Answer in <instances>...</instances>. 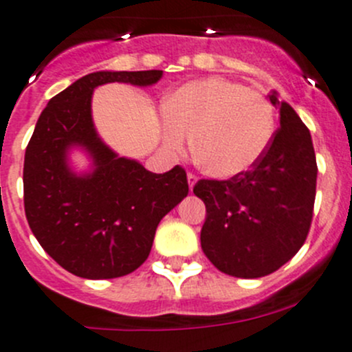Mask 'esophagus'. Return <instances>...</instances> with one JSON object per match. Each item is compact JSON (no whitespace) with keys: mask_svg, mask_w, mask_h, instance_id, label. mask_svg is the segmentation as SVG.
<instances>
[{"mask_svg":"<svg viewBox=\"0 0 352 352\" xmlns=\"http://www.w3.org/2000/svg\"><path fill=\"white\" fill-rule=\"evenodd\" d=\"M187 182H189V189L192 190L194 186H196V182H197V175H196V173H192V172L187 173Z\"/></svg>","mask_w":352,"mask_h":352,"instance_id":"1","label":"esophagus"}]
</instances>
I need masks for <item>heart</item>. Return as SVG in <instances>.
<instances>
[{
  "label": "heart",
  "mask_w": 352,
  "mask_h": 352,
  "mask_svg": "<svg viewBox=\"0 0 352 352\" xmlns=\"http://www.w3.org/2000/svg\"><path fill=\"white\" fill-rule=\"evenodd\" d=\"M163 141L182 151L194 136V155L206 173L233 179L254 168L274 138V110L242 83L206 78L182 85L163 102Z\"/></svg>",
  "instance_id": "heart-1"
}]
</instances>
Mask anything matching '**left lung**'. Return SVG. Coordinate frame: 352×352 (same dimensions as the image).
Returning <instances> with one entry per match:
<instances>
[{
	"label": "left lung",
	"mask_w": 352,
	"mask_h": 352,
	"mask_svg": "<svg viewBox=\"0 0 352 352\" xmlns=\"http://www.w3.org/2000/svg\"><path fill=\"white\" fill-rule=\"evenodd\" d=\"M279 124L261 162L228 180L202 179L194 194L206 204L201 247L216 269L254 279L285 265L310 232L317 160L308 127L276 91Z\"/></svg>",
	"instance_id": "8db88e82"
}]
</instances>
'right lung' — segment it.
<instances>
[{"mask_svg": "<svg viewBox=\"0 0 352 352\" xmlns=\"http://www.w3.org/2000/svg\"><path fill=\"white\" fill-rule=\"evenodd\" d=\"M163 71H97L52 97L28 141L23 163L27 221L41 247L67 272L112 279L148 258L158 223L189 194L182 166L148 172L113 153L91 120V94L105 83L153 85ZM81 146L94 170L76 176L67 151Z\"/></svg>", "mask_w": 352, "mask_h": 352, "instance_id": "right-lung-1", "label": "right lung"}]
</instances>
